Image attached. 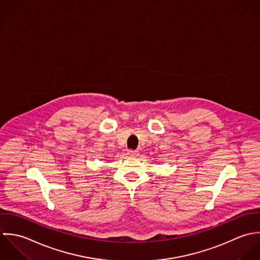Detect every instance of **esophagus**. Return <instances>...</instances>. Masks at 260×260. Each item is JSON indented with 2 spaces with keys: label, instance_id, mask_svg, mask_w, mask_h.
I'll use <instances>...</instances> for the list:
<instances>
[{
  "label": "esophagus",
  "instance_id": "obj_1",
  "mask_svg": "<svg viewBox=\"0 0 260 260\" xmlns=\"http://www.w3.org/2000/svg\"><path fill=\"white\" fill-rule=\"evenodd\" d=\"M127 155L129 156H139V152L138 151H134V150H128L127 151Z\"/></svg>",
  "mask_w": 260,
  "mask_h": 260
}]
</instances>
